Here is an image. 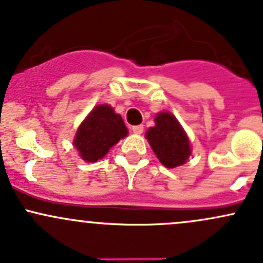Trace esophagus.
Here are the masks:
<instances>
[{"label":"esophagus","instance_id":"34e87169","mask_svg":"<svg viewBox=\"0 0 263 263\" xmlns=\"http://www.w3.org/2000/svg\"><path fill=\"white\" fill-rule=\"evenodd\" d=\"M132 130H133V133H134V134H142L143 130H144V126H143V125H135V126H133Z\"/></svg>","mask_w":263,"mask_h":263}]
</instances>
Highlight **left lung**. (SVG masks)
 Here are the masks:
<instances>
[{
    "instance_id": "1",
    "label": "left lung",
    "mask_w": 263,
    "mask_h": 263,
    "mask_svg": "<svg viewBox=\"0 0 263 263\" xmlns=\"http://www.w3.org/2000/svg\"><path fill=\"white\" fill-rule=\"evenodd\" d=\"M156 125L145 133L157 158L167 168H175L186 163L191 156L187 134L171 112L162 111L154 118Z\"/></svg>"
}]
</instances>
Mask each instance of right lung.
I'll return each mask as SVG.
<instances>
[{
  "instance_id": "1",
  "label": "right lung",
  "mask_w": 263,
  "mask_h": 263,
  "mask_svg": "<svg viewBox=\"0 0 263 263\" xmlns=\"http://www.w3.org/2000/svg\"><path fill=\"white\" fill-rule=\"evenodd\" d=\"M126 135L123 118L110 105H97L80 125L73 144L83 161L93 163Z\"/></svg>"
}]
</instances>
